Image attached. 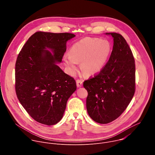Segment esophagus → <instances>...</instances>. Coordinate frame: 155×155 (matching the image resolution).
Listing matches in <instances>:
<instances>
[{
	"label": "esophagus",
	"instance_id": "esophagus-1",
	"mask_svg": "<svg viewBox=\"0 0 155 155\" xmlns=\"http://www.w3.org/2000/svg\"><path fill=\"white\" fill-rule=\"evenodd\" d=\"M76 83H77V87H81L83 86V81L79 79H77L76 80Z\"/></svg>",
	"mask_w": 155,
	"mask_h": 155
}]
</instances>
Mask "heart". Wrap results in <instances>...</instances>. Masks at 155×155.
Returning a JSON list of instances; mask_svg holds the SVG:
<instances>
[{
    "label": "heart",
    "mask_w": 155,
    "mask_h": 155,
    "mask_svg": "<svg viewBox=\"0 0 155 155\" xmlns=\"http://www.w3.org/2000/svg\"><path fill=\"white\" fill-rule=\"evenodd\" d=\"M112 51L110 43L104 39L86 37L75 42L71 47L70 54L64 56V62L71 74L77 70V62L86 75L100 72L107 62Z\"/></svg>",
    "instance_id": "1"
}]
</instances>
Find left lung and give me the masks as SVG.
<instances>
[{
  "instance_id": "obj_1",
  "label": "left lung",
  "mask_w": 155,
  "mask_h": 155,
  "mask_svg": "<svg viewBox=\"0 0 155 155\" xmlns=\"http://www.w3.org/2000/svg\"><path fill=\"white\" fill-rule=\"evenodd\" d=\"M114 40L111 55L102 70L85 80L86 108L96 122L107 124L118 118L126 109L136 91L135 59L124 37L109 32Z\"/></svg>"
}]
</instances>
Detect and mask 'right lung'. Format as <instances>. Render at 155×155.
I'll use <instances>...</instances> for the list:
<instances>
[{"label":"right lung","mask_w":155,"mask_h":155,"mask_svg":"<svg viewBox=\"0 0 155 155\" xmlns=\"http://www.w3.org/2000/svg\"><path fill=\"white\" fill-rule=\"evenodd\" d=\"M75 36L68 32H36L18 54L15 64L16 94L28 114L40 123H58L68 99L77 89L74 78L56 64L62 61L66 43Z\"/></svg>","instance_id":"obj_1"}]
</instances>
